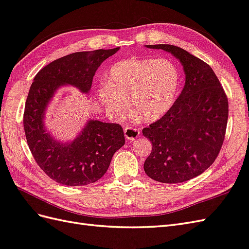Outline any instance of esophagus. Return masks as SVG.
<instances>
[{
	"instance_id": "obj_1",
	"label": "esophagus",
	"mask_w": 249,
	"mask_h": 249,
	"mask_svg": "<svg viewBox=\"0 0 249 249\" xmlns=\"http://www.w3.org/2000/svg\"><path fill=\"white\" fill-rule=\"evenodd\" d=\"M124 133H125V138L127 140H129V141H133V140H136L140 136V129L136 128V127H132V126H127V127H125Z\"/></svg>"
}]
</instances>
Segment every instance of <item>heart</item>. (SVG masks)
<instances>
[{
    "label": "heart",
    "mask_w": 249,
    "mask_h": 249,
    "mask_svg": "<svg viewBox=\"0 0 249 249\" xmlns=\"http://www.w3.org/2000/svg\"><path fill=\"white\" fill-rule=\"evenodd\" d=\"M180 72L166 59H126L110 67L98 99L111 116L120 118L131 106L145 121L164 116L177 99Z\"/></svg>",
    "instance_id": "heart-1"
}]
</instances>
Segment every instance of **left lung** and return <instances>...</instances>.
I'll list each match as a JSON object with an SVG mask.
<instances>
[{"label":"left lung","mask_w":249,"mask_h":249,"mask_svg":"<svg viewBox=\"0 0 249 249\" xmlns=\"http://www.w3.org/2000/svg\"><path fill=\"white\" fill-rule=\"evenodd\" d=\"M146 47L179 59L185 85L173 107L142 130L152 144L144 170L158 182H185L204 173L219 155L227 126V95L212 67L186 50L168 44Z\"/></svg>","instance_id":"obj_1"}]
</instances>
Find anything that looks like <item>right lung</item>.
Wrapping results in <instances>:
<instances>
[{"instance_id": "obj_1", "label": "right lung", "mask_w": 249, "mask_h": 249, "mask_svg": "<svg viewBox=\"0 0 249 249\" xmlns=\"http://www.w3.org/2000/svg\"><path fill=\"white\" fill-rule=\"evenodd\" d=\"M120 47L68 54L43 67L35 76L25 103L23 125L36 164L50 179L67 186L97 182L109 167L112 156L125 144L119 124L88 121L71 143H60L46 132V107L60 86L72 85L87 93L93 75Z\"/></svg>"}]
</instances>
